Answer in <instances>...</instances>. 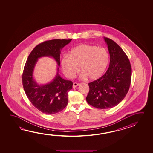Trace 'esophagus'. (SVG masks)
<instances>
[{"mask_svg":"<svg viewBox=\"0 0 153 153\" xmlns=\"http://www.w3.org/2000/svg\"><path fill=\"white\" fill-rule=\"evenodd\" d=\"M80 85V84L79 83H76V82H75V83H73V88H76L77 86H79Z\"/></svg>","mask_w":153,"mask_h":153,"instance_id":"obj_1","label":"esophagus"}]
</instances>
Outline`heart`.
Wrapping results in <instances>:
<instances>
[{
  "instance_id": "b5f03b06",
  "label": "heart",
  "mask_w": 153,
  "mask_h": 153,
  "mask_svg": "<svg viewBox=\"0 0 153 153\" xmlns=\"http://www.w3.org/2000/svg\"><path fill=\"white\" fill-rule=\"evenodd\" d=\"M110 54L107 49L98 46L81 44L70 50L69 56L61 61L65 75L73 78L80 71L82 77L96 80L104 75L110 63Z\"/></svg>"
}]
</instances>
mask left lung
Instances as JSON below:
<instances>
[{
    "mask_svg": "<svg viewBox=\"0 0 153 153\" xmlns=\"http://www.w3.org/2000/svg\"><path fill=\"white\" fill-rule=\"evenodd\" d=\"M110 55L109 67L102 77L88 83L86 97L88 104L97 108L107 109L117 106L125 97L131 85V65L118 44L104 37Z\"/></svg>",
    "mask_w": 153,
    "mask_h": 153,
    "instance_id": "8db88e82",
    "label": "left lung"
}]
</instances>
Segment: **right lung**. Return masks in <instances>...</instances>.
Segmentation results:
<instances>
[{
    "instance_id": "1",
    "label": "right lung",
    "mask_w": 153,
    "mask_h": 153,
    "mask_svg": "<svg viewBox=\"0 0 153 153\" xmlns=\"http://www.w3.org/2000/svg\"><path fill=\"white\" fill-rule=\"evenodd\" d=\"M71 40L55 39L39 44L31 51L25 65L22 76L25 92L33 105L43 113L53 114L67 106L68 93L73 88V82L61 77L58 67L53 81L46 85H39L33 76L34 67L38 59L45 56L53 57L59 66L61 50Z\"/></svg>"
}]
</instances>
